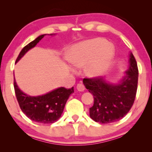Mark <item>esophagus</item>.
<instances>
[{"mask_svg":"<svg viewBox=\"0 0 152 152\" xmlns=\"http://www.w3.org/2000/svg\"><path fill=\"white\" fill-rule=\"evenodd\" d=\"M76 88L79 91H83L85 90V86L83 85V84H82V83H78V84L77 85Z\"/></svg>","mask_w":152,"mask_h":152,"instance_id":"1","label":"esophagus"}]
</instances>
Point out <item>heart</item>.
<instances>
[{"mask_svg":"<svg viewBox=\"0 0 152 152\" xmlns=\"http://www.w3.org/2000/svg\"><path fill=\"white\" fill-rule=\"evenodd\" d=\"M114 49L102 38H93L75 45L68 50L67 58L74 68L85 67L87 76L94 78L107 69L114 57Z\"/></svg>","mask_w":152,"mask_h":152,"instance_id":"1","label":"heart"}]
</instances>
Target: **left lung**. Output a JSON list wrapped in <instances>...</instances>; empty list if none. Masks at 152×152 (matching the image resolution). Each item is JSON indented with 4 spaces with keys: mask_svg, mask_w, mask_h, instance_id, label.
I'll use <instances>...</instances> for the list:
<instances>
[{
    "mask_svg": "<svg viewBox=\"0 0 152 152\" xmlns=\"http://www.w3.org/2000/svg\"><path fill=\"white\" fill-rule=\"evenodd\" d=\"M129 66L118 83H109L102 77L84 78L83 84L94 96V105L89 108L91 118L102 124L118 121L129 112L135 100L138 69L131 52Z\"/></svg>",
    "mask_w": 152,
    "mask_h": 152,
    "instance_id": "obj_1",
    "label": "left lung"
}]
</instances>
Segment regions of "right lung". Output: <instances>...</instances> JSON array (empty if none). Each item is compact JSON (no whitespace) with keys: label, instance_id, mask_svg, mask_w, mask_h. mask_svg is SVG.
<instances>
[{"label":"right lung","instance_id":"1","mask_svg":"<svg viewBox=\"0 0 152 152\" xmlns=\"http://www.w3.org/2000/svg\"><path fill=\"white\" fill-rule=\"evenodd\" d=\"M45 35L39 36L24 47L17 58L16 63L29 50L34 48ZM50 35L54 34H51ZM14 87L17 100L22 112L31 121L42 124L54 123L60 118L69 95L74 92V87L69 89L59 87L44 95L31 96L19 89L15 78Z\"/></svg>","mask_w":152,"mask_h":152}]
</instances>
